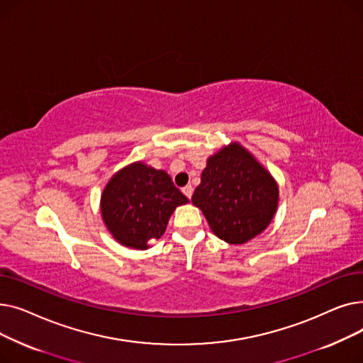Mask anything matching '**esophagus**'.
<instances>
[{
	"label": "esophagus",
	"mask_w": 363,
	"mask_h": 363,
	"mask_svg": "<svg viewBox=\"0 0 363 363\" xmlns=\"http://www.w3.org/2000/svg\"><path fill=\"white\" fill-rule=\"evenodd\" d=\"M182 193H184L188 199H191V196H193V186H191V185H185V186L182 188Z\"/></svg>",
	"instance_id": "34e87169"
}]
</instances>
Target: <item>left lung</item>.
Listing matches in <instances>:
<instances>
[{"label":"left lung","mask_w":363,"mask_h":363,"mask_svg":"<svg viewBox=\"0 0 363 363\" xmlns=\"http://www.w3.org/2000/svg\"><path fill=\"white\" fill-rule=\"evenodd\" d=\"M191 201L220 240L242 244L271 223L278 185L249 151L234 143L207 160Z\"/></svg>","instance_id":"obj_1"}]
</instances>
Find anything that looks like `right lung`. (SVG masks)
Segmentation results:
<instances>
[{
	"label": "right lung",
	"mask_w": 363,
	"mask_h": 363,
	"mask_svg": "<svg viewBox=\"0 0 363 363\" xmlns=\"http://www.w3.org/2000/svg\"><path fill=\"white\" fill-rule=\"evenodd\" d=\"M188 199L164 170L133 163L114 175L101 196V215L111 235L145 250L166 231L170 215Z\"/></svg>",
	"instance_id": "1"
}]
</instances>
